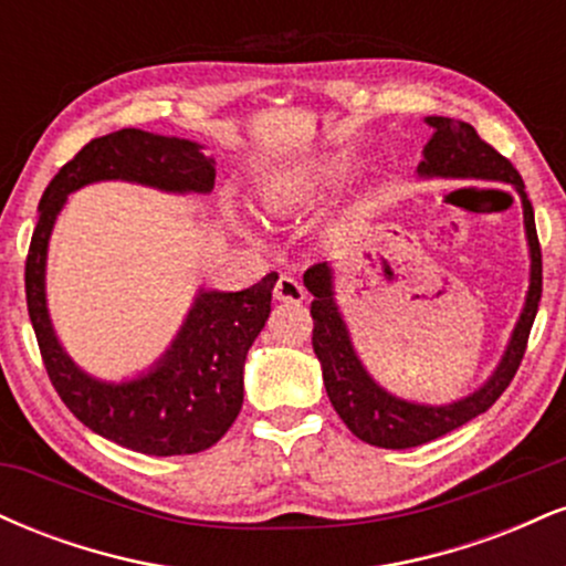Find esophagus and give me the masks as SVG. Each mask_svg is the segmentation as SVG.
Wrapping results in <instances>:
<instances>
[{
  "label": "esophagus",
  "instance_id": "esophagus-1",
  "mask_svg": "<svg viewBox=\"0 0 566 566\" xmlns=\"http://www.w3.org/2000/svg\"><path fill=\"white\" fill-rule=\"evenodd\" d=\"M274 297L282 303H301L305 297L303 284L292 276H279L276 287H274Z\"/></svg>",
  "mask_w": 566,
  "mask_h": 566
}]
</instances>
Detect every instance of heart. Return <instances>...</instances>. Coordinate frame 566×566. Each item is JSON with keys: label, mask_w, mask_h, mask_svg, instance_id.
<instances>
[{"label": "heart", "mask_w": 566, "mask_h": 566, "mask_svg": "<svg viewBox=\"0 0 566 566\" xmlns=\"http://www.w3.org/2000/svg\"><path fill=\"white\" fill-rule=\"evenodd\" d=\"M319 175L305 172V175H292V178H279L276 184H271L263 193V205L269 210H282V207L292 205V201L303 199L316 184H319Z\"/></svg>", "instance_id": "b5f03b06"}]
</instances>
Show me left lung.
Returning <instances> with one entry per match:
<instances>
[{"instance_id":"obj_1","label":"left lung","mask_w":566,"mask_h":566,"mask_svg":"<svg viewBox=\"0 0 566 566\" xmlns=\"http://www.w3.org/2000/svg\"><path fill=\"white\" fill-rule=\"evenodd\" d=\"M433 127L431 140L423 148V161L418 165L420 178H476L500 180L516 188L522 197L524 231L530 242V292L524 301L522 316L513 327L511 343L492 378L479 391H473L452 405H415L388 394L378 382L369 378L365 365L356 356L350 337L335 303L333 269L329 263H314L303 274V284L314 295L311 303V319H314V354L322 361V378L327 388L335 412L354 437L373 447L386 450H407L433 441L454 428L465 426L490 409L500 399V394L511 386L513 375L527 350L532 322L537 316V303L543 295V255L537 242L535 212L532 201L524 193V180L503 154H497L490 143L479 138V133L469 122L450 119V116H428Z\"/></svg>"}]
</instances>
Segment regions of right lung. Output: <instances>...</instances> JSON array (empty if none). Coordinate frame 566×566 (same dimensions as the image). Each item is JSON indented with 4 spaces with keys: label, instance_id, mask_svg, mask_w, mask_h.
Here are the masks:
<instances>
[{
    "label": "right lung",
    "instance_id": "add662e5",
    "mask_svg": "<svg viewBox=\"0 0 566 566\" xmlns=\"http://www.w3.org/2000/svg\"><path fill=\"white\" fill-rule=\"evenodd\" d=\"M95 180H133L161 191L207 193L216 186V167L199 143L127 127L90 140L57 170L39 201L25 258V303L44 369L63 405L97 437L157 458L207 450L229 431L242 409L244 359L271 314L276 271L242 292L199 290L172 346L140 378H90L69 359L50 324L44 263L66 197Z\"/></svg>",
    "mask_w": 566,
    "mask_h": 566
}]
</instances>
